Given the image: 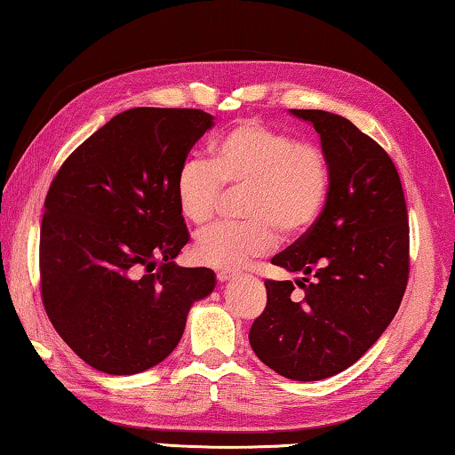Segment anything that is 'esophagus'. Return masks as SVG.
Listing matches in <instances>:
<instances>
[{"mask_svg":"<svg viewBox=\"0 0 455 455\" xmlns=\"http://www.w3.org/2000/svg\"><path fill=\"white\" fill-rule=\"evenodd\" d=\"M233 277H235V273H233V271H219V273H216V279H219L220 283H225V281L233 279Z\"/></svg>","mask_w":455,"mask_h":455,"instance_id":"1","label":"esophagus"}]
</instances>
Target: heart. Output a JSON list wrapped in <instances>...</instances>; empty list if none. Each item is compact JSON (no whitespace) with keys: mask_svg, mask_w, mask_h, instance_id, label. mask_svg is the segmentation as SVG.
<instances>
[{"mask_svg":"<svg viewBox=\"0 0 455 455\" xmlns=\"http://www.w3.org/2000/svg\"><path fill=\"white\" fill-rule=\"evenodd\" d=\"M211 162L186 157L174 180L178 211L192 225L214 216L225 188L244 190L243 225L200 230L192 253L212 269H241L275 249L277 230L287 239L306 235L328 202L331 170L314 143L261 121H241L211 141Z\"/></svg>","mask_w":455,"mask_h":455,"instance_id":"obj_1","label":"heart"}]
</instances>
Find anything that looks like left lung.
I'll list each match as a JSON object with an SVG mask.
<instances>
[{"label":"left lung","mask_w":455,"mask_h":455,"mask_svg":"<svg viewBox=\"0 0 455 455\" xmlns=\"http://www.w3.org/2000/svg\"><path fill=\"white\" fill-rule=\"evenodd\" d=\"M328 156L331 186L315 225L271 259L291 281H265L267 306L249 331L261 363L291 380L334 377L379 340L409 279V222L387 151L340 115L291 109Z\"/></svg>","instance_id":"8db88e82"}]
</instances>
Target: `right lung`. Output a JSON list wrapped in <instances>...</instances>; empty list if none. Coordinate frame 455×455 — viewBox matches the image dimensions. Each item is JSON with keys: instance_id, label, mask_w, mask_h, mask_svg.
Returning <instances> with one entry per match:
<instances>
[{"instance_id": "1", "label": "right lung", "mask_w": 455, "mask_h": 455, "mask_svg": "<svg viewBox=\"0 0 455 455\" xmlns=\"http://www.w3.org/2000/svg\"><path fill=\"white\" fill-rule=\"evenodd\" d=\"M212 119L200 109L124 111L72 151L50 184L42 304L92 369L135 374L160 364L194 301L214 290V271L174 261L190 241L176 172Z\"/></svg>"}]
</instances>
